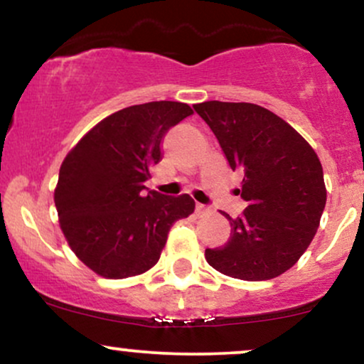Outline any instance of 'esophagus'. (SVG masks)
I'll return each instance as SVG.
<instances>
[{
  "label": "esophagus",
  "mask_w": 364,
  "mask_h": 364,
  "mask_svg": "<svg viewBox=\"0 0 364 364\" xmlns=\"http://www.w3.org/2000/svg\"><path fill=\"white\" fill-rule=\"evenodd\" d=\"M196 213H198L199 216H204L209 213V208L204 206V204H196Z\"/></svg>",
  "instance_id": "34e87169"
}]
</instances>
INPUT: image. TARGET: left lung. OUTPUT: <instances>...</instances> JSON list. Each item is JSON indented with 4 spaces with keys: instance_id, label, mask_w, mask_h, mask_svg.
Returning a JSON list of instances; mask_svg holds the SVG:
<instances>
[{
    "instance_id": "1",
    "label": "left lung",
    "mask_w": 364,
    "mask_h": 364,
    "mask_svg": "<svg viewBox=\"0 0 364 364\" xmlns=\"http://www.w3.org/2000/svg\"><path fill=\"white\" fill-rule=\"evenodd\" d=\"M194 110L215 132L232 170L243 175L242 216L230 218L225 245L206 249L221 274L277 277L309 249L326 208L323 170L314 148L274 112L247 102H203Z\"/></svg>"
}]
</instances>
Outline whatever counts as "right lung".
<instances>
[{
	"label": "right lung",
	"mask_w": 364,
	"mask_h": 364,
	"mask_svg": "<svg viewBox=\"0 0 364 364\" xmlns=\"http://www.w3.org/2000/svg\"><path fill=\"white\" fill-rule=\"evenodd\" d=\"M182 102H148L114 112L78 141L59 170L54 203L59 225L85 266L107 279L151 269L170 228L194 213L189 194L144 193L161 139L192 115Z\"/></svg>",
	"instance_id": "1"
}]
</instances>
